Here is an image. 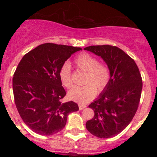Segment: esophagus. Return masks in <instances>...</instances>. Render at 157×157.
Masks as SVG:
<instances>
[{
    "mask_svg": "<svg viewBox=\"0 0 157 157\" xmlns=\"http://www.w3.org/2000/svg\"><path fill=\"white\" fill-rule=\"evenodd\" d=\"M78 105H79V109H80V110L84 109L86 107V105H83V104H80V103H79Z\"/></svg>",
    "mask_w": 157,
    "mask_h": 157,
    "instance_id": "1",
    "label": "esophagus"
}]
</instances>
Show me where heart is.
<instances>
[{"label": "heart", "mask_w": 157, "mask_h": 157, "mask_svg": "<svg viewBox=\"0 0 157 157\" xmlns=\"http://www.w3.org/2000/svg\"><path fill=\"white\" fill-rule=\"evenodd\" d=\"M75 63L77 67L86 71L82 86H75L68 91L70 100L80 104H86L94 98L98 93L106 89L111 80V71L105 63L98 62L94 56L86 52H82L75 57ZM60 80L66 88L70 89L73 86L71 79V65L65 63L59 70Z\"/></svg>", "instance_id": "b5f03b06"}]
</instances>
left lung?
<instances>
[{"instance_id":"8db88e82","label":"left lung","mask_w":157,"mask_h":157,"mask_svg":"<svg viewBox=\"0 0 157 157\" xmlns=\"http://www.w3.org/2000/svg\"><path fill=\"white\" fill-rule=\"evenodd\" d=\"M84 49L101 57L111 71L106 89L89 105L94 116L86 122V127L97 137H112L129 125L137 111L142 89L141 75L135 61L117 46H90Z\"/></svg>"}]
</instances>
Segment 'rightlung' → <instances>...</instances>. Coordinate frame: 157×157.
Returning a JSON list of instances; mask_svg holds the SVG:
<instances>
[{
	"label": "right lung",
	"instance_id": "obj_1",
	"mask_svg": "<svg viewBox=\"0 0 157 157\" xmlns=\"http://www.w3.org/2000/svg\"><path fill=\"white\" fill-rule=\"evenodd\" d=\"M79 47L44 44L26 54L12 79L16 108L24 123L37 134L50 136L63 129L76 102L62 103L66 94L59 70Z\"/></svg>",
	"mask_w": 157,
	"mask_h": 157
}]
</instances>
